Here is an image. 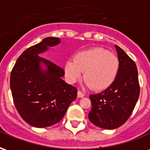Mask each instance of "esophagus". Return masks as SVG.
Returning <instances> with one entry per match:
<instances>
[{
  "label": "esophagus",
  "instance_id": "34e87169",
  "mask_svg": "<svg viewBox=\"0 0 150 150\" xmlns=\"http://www.w3.org/2000/svg\"><path fill=\"white\" fill-rule=\"evenodd\" d=\"M85 96V94L83 92V91H81L80 90H79L78 91V96L79 97H83Z\"/></svg>",
  "mask_w": 150,
  "mask_h": 150
}]
</instances>
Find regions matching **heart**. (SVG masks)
Listing matches in <instances>:
<instances>
[{
  "label": "heart",
  "mask_w": 150,
  "mask_h": 150,
  "mask_svg": "<svg viewBox=\"0 0 150 150\" xmlns=\"http://www.w3.org/2000/svg\"><path fill=\"white\" fill-rule=\"evenodd\" d=\"M119 68V59L114 54L101 47H93L76 53L74 59H68L64 72L67 81L75 83L84 71L86 84L100 91L112 84Z\"/></svg>",
  "instance_id": "heart-1"
}]
</instances>
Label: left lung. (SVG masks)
<instances>
[{
  "mask_svg": "<svg viewBox=\"0 0 150 150\" xmlns=\"http://www.w3.org/2000/svg\"><path fill=\"white\" fill-rule=\"evenodd\" d=\"M120 68L112 84L100 93L90 95L88 118L102 129H116L127 121L138 100L140 85L134 61L116 45Z\"/></svg>",
  "mask_w": 150,
  "mask_h": 150,
  "instance_id": "1",
  "label": "left lung"
}]
</instances>
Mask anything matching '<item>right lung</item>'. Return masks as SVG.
<instances>
[{"mask_svg":"<svg viewBox=\"0 0 150 150\" xmlns=\"http://www.w3.org/2000/svg\"><path fill=\"white\" fill-rule=\"evenodd\" d=\"M60 42L48 37L29 47L19 56L10 75V88L16 109L29 125L44 128L59 122L77 97V88L62 79L64 70L38 55ZM40 62L48 70L40 71Z\"/></svg>","mask_w":150,"mask_h":150,"instance_id":"1","label":"right lung"}]
</instances>
